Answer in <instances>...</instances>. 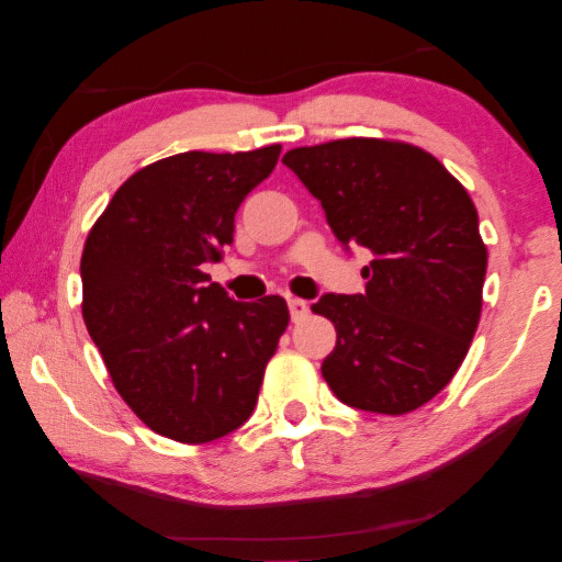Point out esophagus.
Here are the masks:
<instances>
[{"instance_id":"1","label":"esophagus","mask_w":562,"mask_h":562,"mask_svg":"<svg viewBox=\"0 0 562 562\" xmlns=\"http://www.w3.org/2000/svg\"><path fill=\"white\" fill-rule=\"evenodd\" d=\"M289 311H291V321L299 323V321H303V318L308 316V303L303 301V299L291 296L289 299Z\"/></svg>"}]
</instances>
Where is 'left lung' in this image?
<instances>
[{"mask_svg": "<svg viewBox=\"0 0 562 562\" xmlns=\"http://www.w3.org/2000/svg\"><path fill=\"white\" fill-rule=\"evenodd\" d=\"M338 241L366 246V293L313 303L338 340L321 372L346 405L407 415L449 385L481 318L486 244L469 192L422 147L346 137L283 155Z\"/></svg>", "mask_w": 562, "mask_h": 562, "instance_id": "8db88e82", "label": "left lung"}]
</instances>
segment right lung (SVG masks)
Listing matches in <instances>:
<instances>
[{
    "instance_id": "obj_1",
    "label": "right lung",
    "mask_w": 562,
    "mask_h": 562,
    "mask_svg": "<svg viewBox=\"0 0 562 562\" xmlns=\"http://www.w3.org/2000/svg\"><path fill=\"white\" fill-rule=\"evenodd\" d=\"M279 155L281 145L165 157L127 177L88 232V336L117 395L167 439L204 445L241 427L289 326L281 296L239 303L204 273Z\"/></svg>"
}]
</instances>
